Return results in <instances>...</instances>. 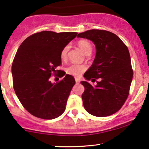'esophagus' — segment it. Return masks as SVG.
<instances>
[{"label": "esophagus", "instance_id": "1", "mask_svg": "<svg viewBox=\"0 0 149 149\" xmlns=\"http://www.w3.org/2000/svg\"><path fill=\"white\" fill-rule=\"evenodd\" d=\"M75 80H76V82L77 84L80 83V80H79L78 78H76V79H75Z\"/></svg>", "mask_w": 149, "mask_h": 149}]
</instances>
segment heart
I'll use <instances>...</instances> for the list:
<instances>
[{"mask_svg":"<svg viewBox=\"0 0 149 149\" xmlns=\"http://www.w3.org/2000/svg\"><path fill=\"white\" fill-rule=\"evenodd\" d=\"M78 47L84 53L85 55L87 54H91L92 52V46L88 41L87 40H80L78 43ZM69 49V45H67L63 49L61 53V58L62 60H65L67 56V52H68ZM86 66L83 65H79V64H72L69 65V67L66 69V72L71 76L75 77H79L82 75V73L86 70Z\"/></svg>","mask_w":149,"mask_h":149,"instance_id":"1","label":"heart"}]
</instances>
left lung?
<instances>
[{
  "mask_svg": "<svg viewBox=\"0 0 149 149\" xmlns=\"http://www.w3.org/2000/svg\"><path fill=\"white\" fill-rule=\"evenodd\" d=\"M92 41L96 54L81 81L85 110L97 117H106L119 111L125 104L133 79L131 57L127 47L118 36L105 30L91 29L78 36ZM88 80L97 81L92 86Z\"/></svg>",
  "mask_w": 149,
  "mask_h": 149,
  "instance_id": "1",
  "label": "left lung"
}]
</instances>
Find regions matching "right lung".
Listing matches in <instances>:
<instances>
[{
    "mask_svg": "<svg viewBox=\"0 0 149 149\" xmlns=\"http://www.w3.org/2000/svg\"><path fill=\"white\" fill-rule=\"evenodd\" d=\"M77 34L43 31L27 38L18 49L12 67L14 88L22 106L33 116L52 120L65 111L75 79L64 71L60 82L52 83L49 79L61 65V51Z\"/></svg>",
    "mask_w": 149,
    "mask_h": 149,
    "instance_id": "add662e5",
    "label": "right lung"
}]
</instances>
